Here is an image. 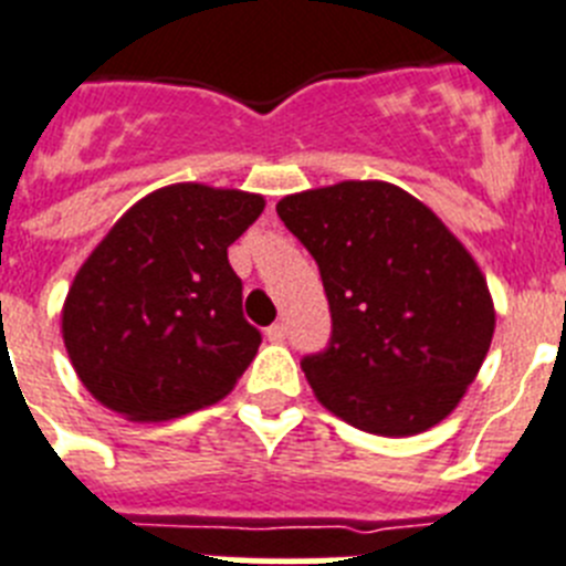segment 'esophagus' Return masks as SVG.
Masks as SVG:
<instances>
[{
	"mask_svg": "<svg viewBox=\"0 0 566 566\" xmlns=\"http://www.w3.org/2000/svg\"><path fill=\"white\" fill-rule=\"evenodd\" d=\"M264 336H268V342L279 344V342H284V338H287V327H284L282 322H279V324H270L268 331H264Z\"/></svg>",
	"mask_w": 566,
	"mask_h": 566,
	"instance_id": "34e87169",
	"label": "esophagus"
}]
</instances>
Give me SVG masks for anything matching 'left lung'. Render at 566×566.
<instances>
[{"label":"left lung","instance_id":"obj_1","mask_svg":"<svg viewBox=\"0 0 566 566\" xmlns=\"http://www.w3.org/2000/svg\"><path fill=\"white\" fill-rule=\"evenodd\" d=\"M276 213L316 259L331 304V342L302 358L318 401L378 436L439 424L493 342V298L473 255L387 181L284 196Z\"/></svg>","mask_w":566,"mask_h":566}]
</instances>
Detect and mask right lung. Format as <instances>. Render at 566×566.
<instances>
[{
  "mask_svg": "<svg viewBox=\"0 0 566 566\" xmlns=\"http://www.w3.org/2000/svg\"><path fill=\"white\" fill-rule=\"evenodd\" d=\"M262 210V196L188 181L113 224L62 311L67 356L102 405L161 421L233 390L262 333L244 318L228 248Z\"/></svg>",
  "mask_w": 566,
  "mask_h": 566,
  "instance_id": "add662e5",
  "label": "right lung"
}]
</instances>
